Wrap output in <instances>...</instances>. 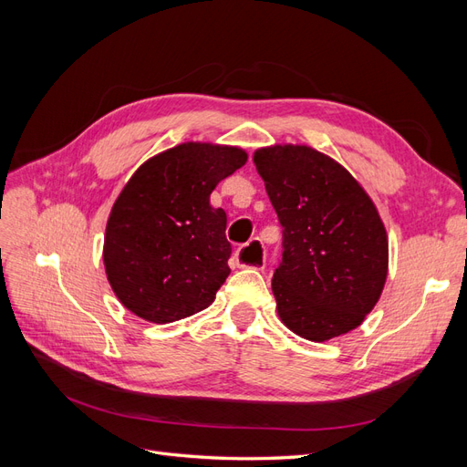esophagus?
<instances>
[{"label": "esophagus", "instance_id": "1", "mask_svg": "<svg viewBox=\"0 0 467 467\" xmlns=\"http://www.w3.org/2000/svg\"><path fill=\"white\" fill-rule=\"evenodd\" d=\"M237 266H249V268H259L263 271L265 263H266V255H265V247L261 244L259 237H253L249 244L242 245L234 255Z\"/></svg>", "mask_w": 467, "mask_h": 467}]
</instances>
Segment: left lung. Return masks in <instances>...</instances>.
<instances>
[{
  "label": "left lung",
  "instance_id": "1",
  "mask_svg": "<svg viewBox=\"0 0 467 467\" xmlns=\"http://www.w3.org/2000/svg\"><path fill=\"white\" fill-rule=\"evenodd\" d=\"M282 225L276 309L307 341L357 329L388 276V239L368 194L343 165L307 146L253 155Z\"/></svg>",
  "mask_w": 467,
  "mask_h": 467
}]
</instances>
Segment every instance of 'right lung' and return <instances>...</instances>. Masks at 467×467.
I'll return each instance as SVG.
<instances>
[{
	"label": "right lung",
	"mask_w": 467,
	"mask_h": 467,
	"mask_svg": "<svg viewBox=\"0 0 467 467\" xmlns=\"http://www.w3.org/2000/svg\"><path fill=\"white\" fill-rule=\"evenodd\" d=\"M245 161L244 150L189 142L138 167L110 210L103 249L126 309L171 323L214 302L230 275L232 244L210 192Z\"/></svg>",
	"instance_id": "add662e5"
}]
</instances>
